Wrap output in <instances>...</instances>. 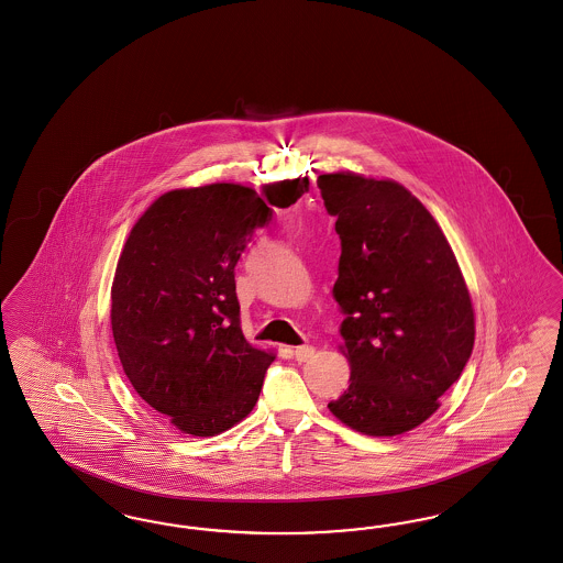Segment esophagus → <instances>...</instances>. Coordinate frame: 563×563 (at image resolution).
Instances as JSON below:
<instances>
[{
    "label": "esophagus",
    "instance_id": "34e87169",
    "mask_svg": "<svg viewBox=\"0 0 563 563\" xmlns=\"http://www.w3.org/2000/svg\"><path fill=\"white\" fill-rule=\"evenodd\" d=\"M294 360L296 362H309L313 355H316V346L311 344H302V346H296L292 351Z\"/></svg>",
    "mask_w": 563,
    "mask_h": 563
}]
</instances>
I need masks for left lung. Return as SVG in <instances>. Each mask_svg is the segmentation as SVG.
<instances>
[{
  "label": "left lung",
  "mask_w": 563,
  "mask_h": 563,
  "mask_svg": "<svg viewBox=\"0 0 563 563\" xmlns=\"http://www.w3.org/2000/svg\"><path fill=\"white\" fill-rule=\"evenodd\" d=\"M341 238L334 298L351 385L330 412L374 438L412 431L440 408L475 343L465 277L440 224L406 187L321 174Z\"/></svg>",
  "instance_id": "1"
}]
</instances>
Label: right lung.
Returning a JSON list of instances; mask_svg holds the SVG:
<instances>
[{
	"label": "right lung",
	"instance_id": "right-lung-1",
	"mask_svg": "<svg viewBox=\"0 0 563 563\" xmlns=\"http://www.w3.org/2000/svg\"><path fill=\"white\" fill-rule=\"evenodd\" d=\"M290 206L309 178L265 187ZM273 210L250 187L214 183L157 197L132 227L111 288L123 372L148 406L194 438L231 429L258 401L275 353L245 341L235 265Z\"/></svg>",
	"mask_w": 563,
	"mask_h": 563
}]
</instances>
